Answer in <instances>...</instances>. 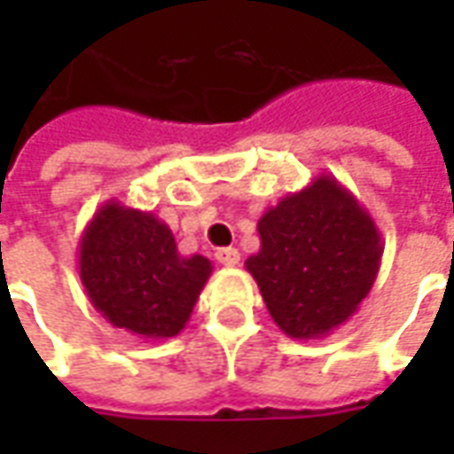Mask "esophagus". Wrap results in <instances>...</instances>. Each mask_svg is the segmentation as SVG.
Masks as SVG:
<instances>
[{
    "label": "esophagus",
    "instance_id": "esophagus-1",
    "mask_svg": "<svg viewBox=\"0 0 454 454\" xmlns=\"http://www.w3.org/2000/svg\"><path fill=\"white\" fill-rule=\"evenodd\" d=\"M216 260L221 265L236 267L240 262V253H238L236 247H221V250H216Z\"/></svg>",
    "mask_w": 454,
    "mask_h": 454
}]
</instances>
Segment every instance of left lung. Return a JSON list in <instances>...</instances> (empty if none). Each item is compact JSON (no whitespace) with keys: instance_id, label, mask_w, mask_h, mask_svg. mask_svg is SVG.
I'll list each match as a JSON object with an SVG mask.
<instances>
[{"instance_id":"obj_1","label":"left lung","mask_w":454,"mask_h":454,"mask_svg":"<svg viewBox=\"0 0 454 454\" xmlns=\"http://www.w3.org/2000/svg\"><path fill=\"white\" fill-rule=\"evenodd\" d=\"M260 250L246 260L272 321L296 340L324 338L370 294L381 236L370 211L331 175L286 194L257 221Z\"/></svg>"}]
</instances>
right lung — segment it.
I'll return each instance as SVG.
<instances>
[{"instance_id": "right-lung-1", "label": "right lung", "mask_w": 454, "mask_h": 454, "mask_svg": "<svg viewBox=\"0 0 454 454\" xmlns=\"http://www.w3.org/2000/svg\"><path fill=\"white\" fill-rule=\"evenodd\" d=\"M204 255H179L155 214L106 201L80 238V279L92 306L116 328L165 340L187 325L211 277Z\"/></svg>"}]
</instances>
